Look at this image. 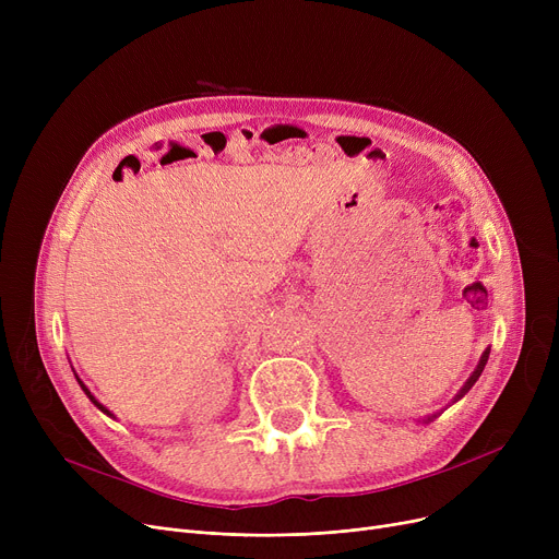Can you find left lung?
<instances>
[{"instance_id":"8db88e82","label":"left lung","mask_w":559,"mask_h":559,"mask_svg":"<svg viewBox=\"0 0 559 559\" xmlns=\"http://www.w3.org/2000/svg\"><path fill=\"white\" fill-rule=\"evenodd\" d=\"M487 358H489V348H487V350H485V354H483V358H480V362H478V367H476L474 376H472V378H468V380H466V385H464V388L460 390L457 399H460V396H464V394H466L468 390H472V388H474V383H476V380H478V376L483 373V369H485V365H487ZM428 421H430V419H428Z\"/></svg>"}]
</instances>
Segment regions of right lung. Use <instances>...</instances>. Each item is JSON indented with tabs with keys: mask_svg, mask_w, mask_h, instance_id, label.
<instances>
[{
	"mask_svg": "<svg viewBox=\"0 0 559 559\" xmlns=\"http://www.w3.org/2000/svg\"><path fill=\"white\" fill-rule=\"evenodd\" d=\"M76 380H79V378H76ZM79 385H81V388H83V392H85V394H87V399H91V401H93V403H95V405H97V407H99V409H102V413H106V415H110V413H108V409H106V407H104V405H102V403H99V401H97V399H95V396H93V394H91V390H87V388H85V385H83V383H81V380H79ZM110 417H112V415H110Z\"/></svg>",
	"mask_w": 559,
	"mask_h": 559,
	"instance_id": "obj_1",
	"label": "right lung"
}]
</instances>
